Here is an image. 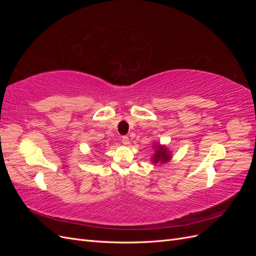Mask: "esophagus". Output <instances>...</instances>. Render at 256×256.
I'll use <instances>...</instances> for the list:
<instances>
[{"instance_id":"obj_1","label":"esophagus","mask_w":256,"mask_h":256,"mask_svg":"<svg viewBox=\"0 0 256 256\" xmlns=\"http://www.w3.org/2000/svg\"><path fill=\"white\" fill-rule=\"evenodd\" d=\"M122 143L124 145H128L129 144V138L127 136H122Z\"/></svg>"}]
</instances>
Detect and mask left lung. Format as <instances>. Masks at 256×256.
I'll return each instance as SVG.
<instances>
[{"mask_svg":"<svg viewBox=\"0 0 256 256\" xmlns=\"http://www.w3.org/2000/svg\"><path fill=\"white\" fill-rule=\"evenodd\" d=\"M156 147V146H154ZM157 150L156 152H154V157H152V162H154V164H157V162H161V164H164V162H168L170 159H171V157H170L168 154V152L166 150V147L164 146H158L156 147Z\"/></svg>","mask_w":256,"mask_h":256,"instance_id":"8db88e82","label":"left lung"}]
</instances>
